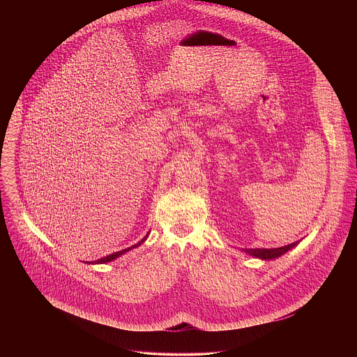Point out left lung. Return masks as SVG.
I'll list each match as a JSON object with an SVG mask.
<instances>
[{
	"label": "left lung",
	"mask_w": 357,
	"mask_h": 357,
	"mask_svg": "<svg viewBox=\"0 0 357 357\" xmlns=\"http://www.w3.org/2000/svg\"><path fill=\"white\" fill-rule=\"evenodd\" d=\"M297 245H298V242H294V243H290L287 246L278 248V249H243V252L248 253V255H253L255 258L273 259V258H278V257L287 253L289 250H291Z\"/></svg>",
	"instance_id": "obj_1"
}]
</instances>
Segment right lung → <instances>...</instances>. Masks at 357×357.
<instances>
[{
    "instance_id": "1",
    "label": "right lung",
    "mask_w": 357,
    "mask_h": 357,
    "mask_svg": "<svg viewBox=\"0 0 357 357\" xmlns=\"http://www.w3.org/2000/svg\"><path fill=\"white\" fill-rule=\"evenodd\" d=\"M149 238V234L139 242V243H136L135 246H130V248H128V249H125V250H121V252H116V253H112V255H107V257H102L100 259H98V261H95V262H88V264H104V262H109V261H112V259H115V258H118L119 255H125L126 252H129V250H132V249H135V248H139L146 239Z\"/></svg>"
}]
</instances>
